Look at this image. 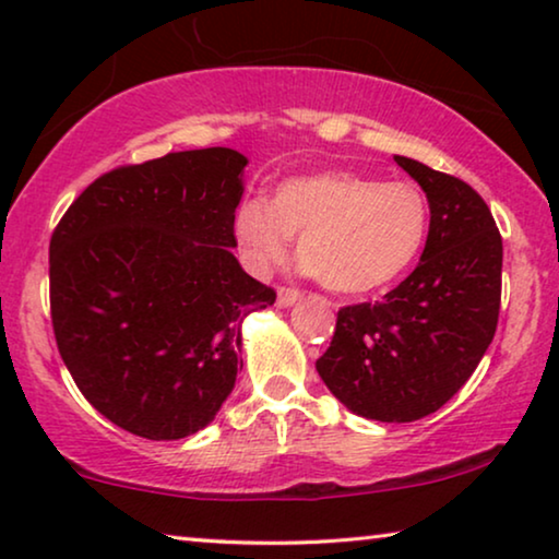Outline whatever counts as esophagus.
<instances>
[{
  "label": "esophagus",
  "instance_id": "obj_1",
  "mask_svg": "<svg viewBox=\"0 0 559 559\" xmlns=\"http://www.w3.org/2000/svg\"><path fill=\"white\" fill-rule=\"evenodd\" d=\"M298 298H301V290L298 288H278V298H276V304L281 306V308H288V306H294Z\"/></svg>",
  "mask_w": 559,
  "mask_h": 559
}]
</instances>
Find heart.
Returning <instances> with one entry per match:
<instances>
[{"label": "heart", "mask_w": 559, "mask_h": 559, "mask_svg": "<svg viewBox=\"0 0 559 559\" xmlns=\"http://www.w3.org/2000/svg\"><path fill=\"white\" fill-rule=\"evenodd\" d=\"M429 200L414 182L329 170L281 182L271 203L248 198L233 230L246 261L269 271L286 261L290 236L311 276L336 294H373L404 276L429 238Z\"/></svg>", "instance_id": "obj_1"}]
</instances>
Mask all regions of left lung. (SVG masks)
Here are the masks:
<instances>
[{"label": "left lung", "mask_w": 559, "mask_h": 559, "mask_svg": "<svg viewBox=\"0 0 559 559\" xmlns=\"http://www.w3.org/2000/svg\"><path fill=\"white\" fill-rule=\"evenodd\" d=\"M429 200L421 261L384 301L338 311L319 377L348 412L404 424L441 409L492 344L502 236L481 195L454 175L394 155Z\"/></svg>", "instance_id": "1"}]
</instances>
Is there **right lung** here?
<instances>
[{"instance_id":"right-lung-1","label":"right lung","mask_w":559,"mask_h":559,"mask_svg":"<svg viewBox=\"0 0 559 559\" xmlns=\"http://www.w3.org/2000/svg\"><path fill=\"white\" fill-rule=\"evenodd\" d=\"M246 165L230 147L124 165L82 190L52 233L57 348L82 396L130 435L207 427L243 369L240 323L276 301L230 251Z\"/></svg>"}]
</instances>
